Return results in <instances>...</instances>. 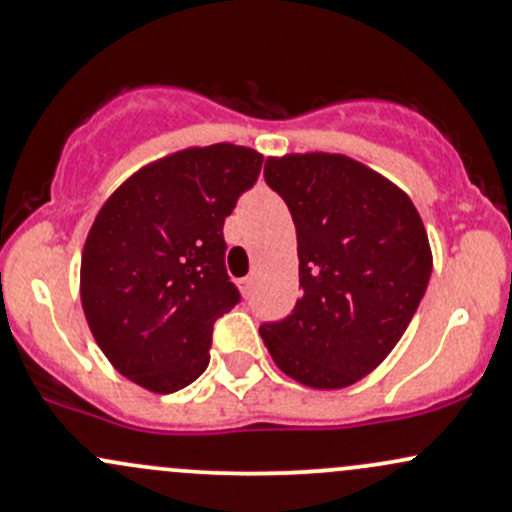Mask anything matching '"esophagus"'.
<instances>
[{
	"label": "esophagus",
	"instance_id": "esophagus-1",
	"mask_svg": "<svg viewBox=\"0 0 512 512\" xmlns=\"http://www.w3.org/2000/svg\"><path fill=\"white\" fill-rule=\"evenodd\" d=\"M238 284H240V291H243V296H250V293H252V284H255V279H252V276H245V279H240Z\"/></svg>",
	"mask_w": 512,
	"mask_h": 512
}]
</instances>
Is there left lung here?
<instances>
[{"label": "left lung", "mask_w": 512, "mask_h": 512, "mask_svg": "<svg viewBox=\"0 0 512 512\" xmlns=\"http://www.w3.org/2000/svg\"><path fill=\"white\" fill-rule=\"evenodd\" d=\"M264 180L286 202L303 296L264 322L274 363L298 383L339 390L385 361L431 279L426 228L411 199L337 154L269 158Z\"/></svg>", "instance_id": "left-lung-1"}]
</instances>
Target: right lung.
Wrapping results in <instances>:
<instances>
[{
	"label": "right lung",
	"mask_w": 512,
	"mask_h": 512,
	"mask_svg": "<svg viewBox=\"0 0 512 512\" xmlns=\"http://www.w3.org/2000/svg\"><path fill=\"white\" fill-rule=\"evenodd\" d=\"M262 156L211 144L134 173L103 204L81 255V305L108 361L151 392L209 366L211 332L240 303L223 221L260 178Z\"/></svg>",
	"instance_id": "1"
}]
</instances>
